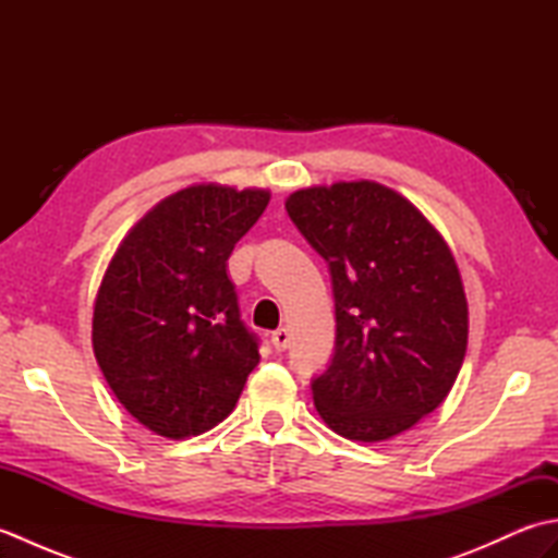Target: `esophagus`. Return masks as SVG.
Returning a JSON list of instances; mask_svg holds the SVG:
<instances>
[{"label":"esophagus","mask_w":558,"mask_h":558,"mask_svg":"<svg viewBox=\"0 0 558 558\" xmlns=\"http://www.w3.org/2000/svg\"><path fill=\"white\" fill-rule=\"evenodd\" d=\"M270 345H272V350H276V352H286V350L290 348V333H288V328L272 330Z\"/></svg>","instance_id":"1"}]
</instances>
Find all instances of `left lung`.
Returning a JSON list of instances; mask_svg holds the SVG:
<instances>
[{"label": "left lung", "mask_w": 558, "mask_h": 558, "mask_svg": "<svg viewBox=\"0 0 558 558\" xmlns=\"http://www.w3.org/2000/svg\"><path fill=\"white\" fill-rule=\"evenodd\" d=\"M286 210L333 286V357L312 381L318 414L352 441L402 434L441 405L465 360L453 254L408 198L376 182L302 189Z\"/></svg>", "instance_id": "1"}]
</instances>
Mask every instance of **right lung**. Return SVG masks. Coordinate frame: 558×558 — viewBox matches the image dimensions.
I'll use <instances>...</instances> for the list:
<instances>
[{
  "label": "right lung",
  "mask_w": 558,
  "mask_h": 558,
  "mask_svg": "<svg viewBox=\"0 0 558 558\" xmlns=\"http://www.w3.org/2000/svg\"><path fill=\"white\" fill-rule=\"evenodd\" d=\"M268 201L264 189H182L134 225L105 270L93 350L117 400L150 432L213 429L258 364L228 258Z\"/></svg>",
  "instance_id": "add662e5"
}]
</instances>
